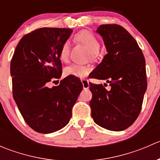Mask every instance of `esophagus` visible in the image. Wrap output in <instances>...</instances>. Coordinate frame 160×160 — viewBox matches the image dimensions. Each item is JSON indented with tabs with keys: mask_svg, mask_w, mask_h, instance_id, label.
<instances>
[{
	"mask_svg": "<svg viewBox=\"0 0 160 160\" xmlns=\"http://www.w3.org/2000/svg\"><path fill=\"white\" fill-rule=\"evenodd\" d=\"M81 82H82V83H83V89H88V88H89V87H90L89 81H88L87 79H82Z\"/></svg>",
	"mask_w": 160,
	"mask_h": 160,
	"instance_id": "34e87169",
	"label": "esophagus"
}]
</instances>
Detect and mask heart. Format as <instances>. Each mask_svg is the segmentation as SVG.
Wrapping results in <instances>:
<instances>
[{"mask_svg":"<svg viewBox=\"0 0 160 160\" xmlns=\"http://www.w3.org/2000/svg\"><path fill=\"white\" fill-rule=\"evenodd\" d=\"M75 38L79 42L84 45L91 52V57L93 58L95 55L98 52L100 49V41L98 37L89 31H81L76 34ZM70 47L68 42L62 43L59 49V59L62 62H67L70 57ZM91 71V67L89 66L81 65V64H72L68 66L64 70V73L66 76H73V77H87Z\"/></svg>","mask_w":160,"mask_h":160,"instance_id":"b5f03b06","label":"heart"}]
</instances>
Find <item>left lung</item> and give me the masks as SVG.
<instances>
[{"mask_svg": "<svg viewBox=\"0 0 160 160\" xmlns=\"http://www.w3.org/2000/svg\"><path fill=\"white\" fill-rule=\"evenodd\" d=\"M97 32L103 37L108 54L92 77L107 80L111 90L103 84L89 83L91 116L102 128L123 131L135 122L141 111L147 88L146 60L135 38L121 25H101Z\"/></svg>", "mask_w": 160, "mask_h": 160, "instance_id": "obj_1", "label": "left lung"}]
</instances>
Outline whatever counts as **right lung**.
Returning a JSON list of instances; mask_svg holds the SVG:
<instances>
[{
    "label": "right lung",
    "instance_id": "obj_1",
    "mask_svg": "<svg viewBox=\"0 0 160 160\" xmlns=\"http://www.w3.org/2000/svg\"><path fill=\"white\" fill-rule=\"evenodd\" d=\"M72 32L60 28L34 30L22 37L11 59L13 98L25 122L39 133L56 132L69 123L83 89L80 79L73 76L49 87L62 75L59 49Z\"/></svg>",
    "mask_w": 160,
    "mask_h": 160
}]
</instances>
